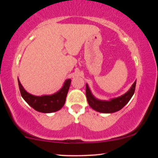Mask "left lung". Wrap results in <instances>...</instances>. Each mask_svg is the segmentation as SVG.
Wrapping results in <instances>:
<instances>
[{
  "mask_svg": "<svg viewBox=\"0 0 158 158\" xmlns=\"http://www.w3.org/2000/svg\"><path fill=\"white\" fill-rule=\"evenodd\" d=\"M136 81L133 83L130 89L123 94L122 96L116 98H112L110 100H100L97 99L91 93L88 84H86V97L89 106L94 110L100 113L111 114L121 110L129 102L135 90Z\"/></svg>",
  "mask_w": 158,
  "mask_h": 158,
  "instance_id": "1",
  "label": "left lung"
}]
</instances>
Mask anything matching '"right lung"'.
<instances>
[{
	"instance_id": "1",
	"label": "right lung",
	"mask_w": 158,
	"mask_h": 158,
	"mask_svg": "<svg viewBox=\"0 0 158 158\" xmlns=\"http://www.w3.org/2000/svg\"><path fill=\"white\" fill-rule=\"evenodd\" d=\"M18 81L21 97L29 106L41 113H52L60 110L64 105L71 79H66L61 89L56 93L51 95L42 96H35L28 93L23 88L19 79Z\"/></svg>"
}]
</instances>
